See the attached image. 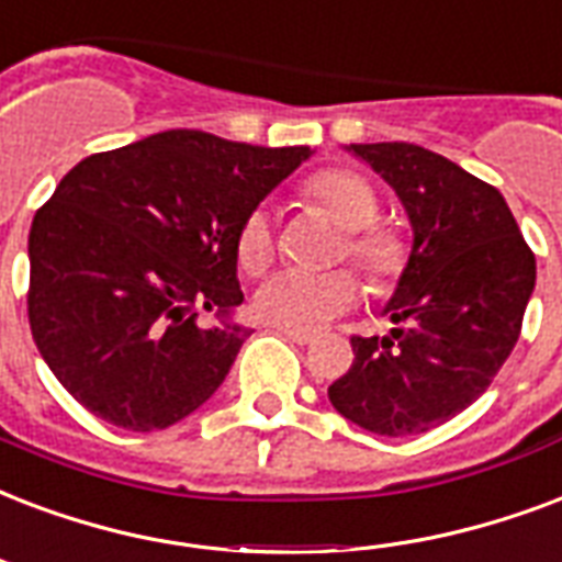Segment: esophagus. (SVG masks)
<instances>
[{
    "instance_id": "34e87169",
    "label": "esophagus",
    "mask_w": 562,
    "mask_h": 562,
    "mask_svg": "<svg viewBox=\"0 0 562 562\" xmlns=\"http://www.w3.org/2000/svg\"><path fill=\"white\" fill-rule=\"evenodd\" d=\"M280 333L289 338V341L300 345V348H310V345H315V336H310V333H297V329H280Z\"/></svg>"
}]
</instances>
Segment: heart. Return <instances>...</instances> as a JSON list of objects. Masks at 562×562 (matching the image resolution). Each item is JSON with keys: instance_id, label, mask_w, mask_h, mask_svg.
I'll use <instances>...</instances> for the list:
<instances>
[{"instance_id": "obj_1", "label": "heart", "mask_w": 562, "mask_h": 562, "mask_svg": "<svg viewBox=\"0 0 562 562\" xmlns=\"http://www.w3.org/2000/svg\"><path fill=\"white\" fill-rule=\"evenodd\" d=\"M306 200L345 229V241L338 244L336 259H350L357 271L376 291L392 289L406 271L409 250L404 238L380 226V196L374 186L357 170H321L303 186ZM235 256L241 271L262 273L277 256V226L268 205H256L244 214L235 233ZM359 285L350 271L306 273L280 271L252 294V315L273 327L315 333L329 321L345 315L357 303Z\"/></svg>"}]
</instances>
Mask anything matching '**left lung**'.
Masks as SVG:
<instances>
[{
  "instance_id": "1",
  "label": "left lung",
  "mask_w": 562,
  "mask_h": 562,
  "mask_svg": "<svg viewBox=\"0 0 562 562\" xmlns=\"http://www.w3.org/2000/svg\"><path fill=\"white\" fill-rule=\"evenodd\" d=\"M395 188L415 241L385 338L353 336L329 404L376 436L427 434L490 389L516 348L537 259L498 188L430 149L350 144Z\"/></svg>"
}]
</instances>
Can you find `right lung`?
Wrapping results in <instances>:
<instances>
[{
	"mask_svg": "<svg viewBox=\"0 0 562 562\" xmlns=\"http://www.w3.org/2000/svg\"><path fill=\"white\" fill-rule=\"evenodd\" d=\"M310 147L170 128L81 158L29 233V324L58 383L102 422L153 434L214 395L250 329L235 233ZM217 311L221 328L195 324Z\"/></svg>",
	"mask_w": 562,
	"mask_h": 562,
	"instance_id": "add662e5",
	"label": "right lung"
}]
</instances>
